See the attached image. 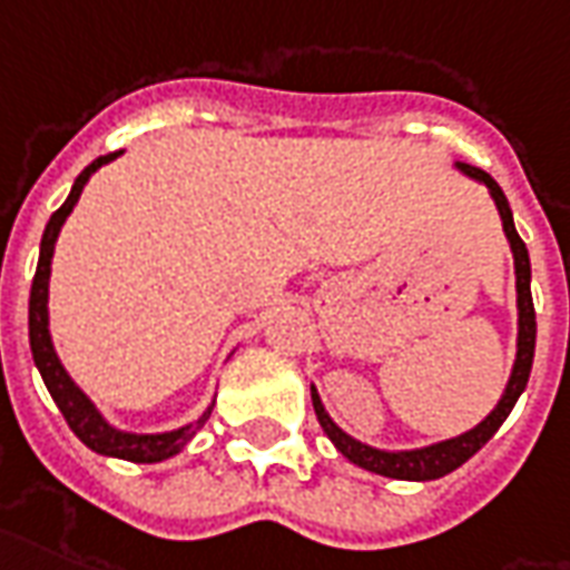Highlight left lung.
I'll use <instances>...</instances> for the list:
<instances>
[{"instance_id":"8db88e82","label":"left lung","mask_w":570,"mask_h":570,"mask_svg":"<svg viewBox=\"0 0 570 570\" xmlns=\"http://www.w3.org/2000/svg\"><path fill=\"white\" fill-rule=\"evenodd\" d=\"M459 171H465L468 178L487 184L489 196L495 202V208L501 214V226H504V235H508L510 250H513V268H517V311H520V332H517V360H513V371H510V381L504 386V395L499 399V404L492 407V414L478 423L474 429H468L465 435L446 438V441H438L432 446H420V450H377V446H368L350 438L344 429L332 423V416L326 414V407L320 402L317 390L311 386V399H314V411H317V420L323 425V432L328 435V441L338 446L341 453L353 462V465L365 468V471H374V474H383V478L395 480H438L456 471L459 465H465L468 459L478 453L480 446L487 444L489 438L499 432V425L508 420V414L513 411V404L525 390L529 383V374H532V360H534V335H538V323H534V305H532V265H529V250L525 244L517 235V226H513V214H510V205L504 199V193L495 180L489 178L483 168L465 166V163H456Z\"/></svg>"}]
</instances>
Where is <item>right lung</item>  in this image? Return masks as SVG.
Wrapping results in <instances>:
<instances>
[{
	"mask_svg": "<svg viewBox=\"0 0 570 570\" xmlns=\"http://www.w3.org/2000/svg\"><path fill=\"white\" fill-rule=\"evenodd\" d=\"M114 156L108 154L92 159L90 166L83 168L81 175L75 178V187H71L69 199L62 202L60 208L50 214L48 226H45V235H41V250H38V268L36 277H32V293H29V347H32V360H36V368L41 371V381L48 386L50 399L57 402L60 414L66 416V423L75 435L81 438L83 444L90 446L92 453H102V456L126 459V462H163V459L175 456L184 446L196 438L205 420L210 416L208 411L193 420V423L180 425L175 432H159V435H135V432H120L114 429L108 420H105L96 404L78 390V383L71 381L69 371L62 368L60 356L53 350V341H50L48 328V281H50V259H53V244L60 238V229L66 217L71 214V208L81 199L83 184L90 180V175L96 168H102L105 163H111Z\"/></svg>",
	"mask_w": 570,
	"mask_h": 570,
	"instance_id": "right-lung-1",
	"label": "right lung"
}]
</instances>
